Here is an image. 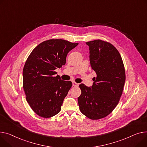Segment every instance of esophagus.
<instances>
[{
  "instance_id": "1",
  "label": "esophagus",
  "mask_w": 147,
  "mask_h": 147,
  "mask_svg": "<svg viewBox=\"0 0 147 147\" xmlns=\"http://www.w3.org/2000/svg\"><path fill=\"white\" fill-rule=\"evenodd\" d=\"M73 86L74 87H78L79 86V84L76 83V82H73Z\"/></svg>"
}]
</instances>
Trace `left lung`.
Instances as JSON below:
<instances>
[{
	"instance_id": "1",
	"label": "left lung",
	"mask_w": 147,
	"mask_h": 147,
	"mask_svg": "<svg viewBox=\"0 0 147 147\" xmlns=\"http://www.w3.org/2000/svg\"><path fill=\"white\" fill-rule=\"evenodd\" d=\"M89 47L90 65L96 72L92 86L81 84L78 97L81 112L92 120L109 115L118 105L125 82L121 56L111 44L100 40L87 42Z\"/></svg>"
}]
</instances>
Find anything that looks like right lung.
<instances>
[{"label":"right lung","mask_w":147,"mask_h":147,"mask_svg":"<svg viewBox=\"0 0 147 147\" xmlns=\"http://www.w3.org/2000/svg\"><path fill=\"white\" fill-rule=\"evenodd\" d=\"M78 44L59 39L47 40L37 45L27 58L23 87L28 103L40 116L51 118L60 111L72 83L55 76V70L65 64L67 54Z\"/></svg>","instance_id":"add662e5"}]
</instances>
